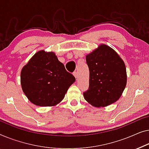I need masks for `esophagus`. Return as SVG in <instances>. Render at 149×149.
<instances>
[{"label":"esophagus","mask_w":149,"mask_h":149,"mask_svg":"<svg viewBox=\"0 0 149 149\" xmlns=\"http://www.w3.org/2000/svg\"><path fill=\"white\" fill-rule=\"evenodd\" d=\"M73 75H74V77H75V78H77V73L76 72H74V73H73Z\"/></svg>","instance_id":"esophagus-1"}]
</instances>
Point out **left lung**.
Masks as SVG:
<instances>
[{
	"mask_svg": "<svg viewBox=\"0 0 149 149\" xmlns=\"http://www.w3.org/2000/svg\"><path fill=\"white\" fill-rule=\"evenodd\" d=\"M90 71L89 88L84 93V99L95 107H104L116 102L127 84L124 62L117 52L101 44L86 54Z\"/></svg>",
	"mask_w": 149,
	"mask_h": 149,
	"instance_id": "left-lung-1",
	"label": "left lung"
}]
</instances>
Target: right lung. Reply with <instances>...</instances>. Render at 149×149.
I'll return each instance as SVG.
<instances>
[{
  "mask_svg": "<svg viewBox=\"0 0 149 149\" xmlns=\"http://www.w3.org/2000/svg\"><path fill=\"white\" fill-rule=\"evenodd\" d=\"M75 81L54 52L38 51L21 72L22 91L36 105L53 107L61 102Z\"/></svg>",
  "mask_w": 149,
  "mask_h": 149,
  "instance_id": "obj_1",
  "label": "right lung"
}]
</instances>
